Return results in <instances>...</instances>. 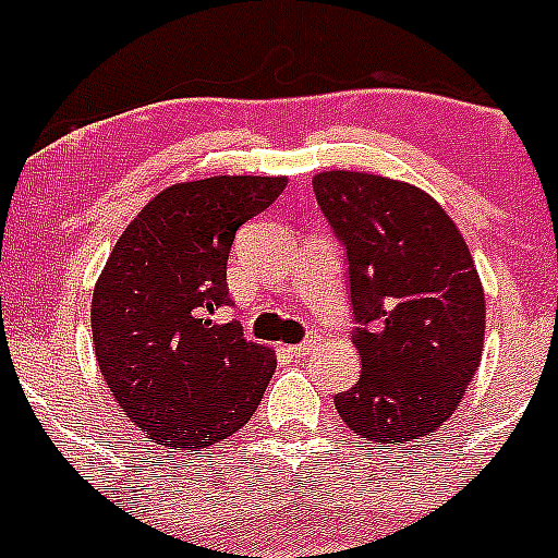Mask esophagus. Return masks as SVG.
<instances>
[{
	"instance_id": "esophagus-1",
	"label": "esophagus",
	"mask_w": 558,
	"mask_h": 558,
	"mask_svg": "<svg viewBox=\"0 0 558 558\" xmlns=\"http://www.w3.org/2000/svg\"><path fill=\"white\" fill-rule=\"evenodd\" d=\"M313 343H316V340H313V338H305V340H302V343L289 345V349H286V351H289L291 356H302V354H307V351L313 349Z\"/></svg>"
}]
</instances>
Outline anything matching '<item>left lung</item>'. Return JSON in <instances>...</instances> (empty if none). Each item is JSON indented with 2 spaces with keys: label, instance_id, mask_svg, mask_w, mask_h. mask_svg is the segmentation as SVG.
Listing matches in <instances>:
<instances>
[{
  "label": "left lung",
  "instance_id": "8db88e82",
  "mask_svg": "<svg viewBox=\"0 0 558 558\" xmlns=\"http://www.w3.org/2000/svg\"><path fill=\"white\" fill-rule=\"evenodd\" d=\"M313 193L345 251L360 381L335 395L360 439L405 445L445 425L483 360L485 294L450 215L420 187L324 171Z\"/></svg>",
  "mask_w": 558,
  "mask_h": 558
}]
</instances>
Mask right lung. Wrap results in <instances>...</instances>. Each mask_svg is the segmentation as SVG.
Masks as SVG:
<instances>
[{
    "instance_id": "obj_1",
    "label": "right lung",
    "mask_w": 558,
    "mask_h": 558,
    "mask_svg": "<svg viewBox=\"0 0 558 558\" xmlns=\"http://www.w3.org/2000/svg\"><path fill=\"white\" fill-rule=\"evenodd\" d=\"M286 177H209L171 185L124 229L92 296L102 378L155 445L198 452L236 434L262 403L275 356L218 324L231 305L236 229L283 193Z\"/></svg>"
}]
</instances>
